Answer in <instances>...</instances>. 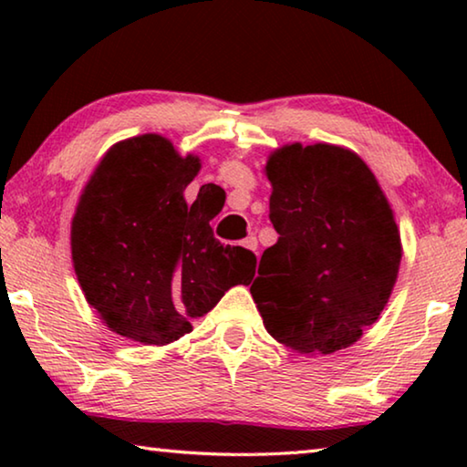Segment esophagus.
<instances>
[{
    "label": "esophagus",
    "instance_id": "esophagus-1",
    "mask_svg": "<svg viewBox=\"0 0 467 467\" xmlns=\"http://www.w3.org/2000/svg\"><path fill=\"white\" fill-rule=\"evenodd\" d=\"M241 244H243L244 249H249V251H253V253H257V239H255V236H253V234H251V236H247V239H244Z\"/></svg>",
    "mask_w": 467,
    "mask_h": 467
}]
</instances>
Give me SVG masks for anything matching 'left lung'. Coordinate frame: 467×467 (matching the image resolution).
<instances>
[{"mask_svg": "<svg viewBox=\"0 0 467 467\" xmlns=\"http://www.w3.org/2000/svg\"><path fill=\"white\" fill-rule=\"evenodd\" d=\"M278 243L259 262L251 296L267 334L300 354L357 342L391 296L401 241L365 161L331 144H288L265 164Z\"/></svg>", "mask_w": 467, "mask_h": 467, "instance_id": "obj_1", "label": "left lung"}]
</instances>
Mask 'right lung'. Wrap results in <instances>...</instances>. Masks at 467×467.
Returning <instances> with one entry per match:
<instances>
[{
	"instance_id": "right-lung-1",
	"label": "right lung",
	"mask_w": 467,
	"mask_h": 467,
	"mask_svg": "<svg viewBox=\"0 0 467 467\" xmlns=\"http://www.w3.org/2000/svg\"><path fill=\"white\" fill-rule=\"evenodd\" d=\"M200 167L197 156H179L167 138L144 133L102 156L78 202V282L107 327L133 342H175L228 288L255 275L249 249L224 247L212 233L223 189L202 185L185 202Z\"/></svg>"
}]
</instances>
